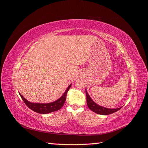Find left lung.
<instances>
[{
    "label": "left lung",
    "instance_id": "1",
    "mask_svg": "<svg viewBox=\"0 0 148 148\" xmlns=\"http://www.w3.org/2000/svg\"><path fill=\"white\" fill-rule=\"evenodd\" d=\"M86 96L87 105H88V107H89V109L91 110H92V112H95L97 114L109 115V114H113V113L115 112L118 111L122 107H121L117 109H109V108H106V107H105L98 105L91 99V97L89 96V95H88V93L86 91Z\"/></svg>",
    "mask_w": 148,
    "mask_h": 148
}]
</instances>
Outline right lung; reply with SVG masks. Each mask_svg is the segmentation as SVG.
Instances as JSON below:
<instances>
[{
  "mask_svg": "<svg viewBox=\"0 0 148 148\" xmlns=\"http://www.w3.org/2000/svg\"><path fill=\"white\" fill-rule=\"evenodd\" d=\"M71 84L69 85L68 88H66L65 92L63 94V95H62L59 99H58L56 101H53L50 103H43L42 104V103L31 102L26 100L20 93L19 94L21 97V99H23V101L25 103V104L30 109L39 114H46L52 112L59 110L62 108V107L64 106V103L65 102L66 94H67V92L69 91L70 88L71 87Z\"/></svg>",
  "mask_w": 148,
  "mask_h": 148,
  "instance_id": "obj_1",
  "label": "right lung"
}]
</instances>
